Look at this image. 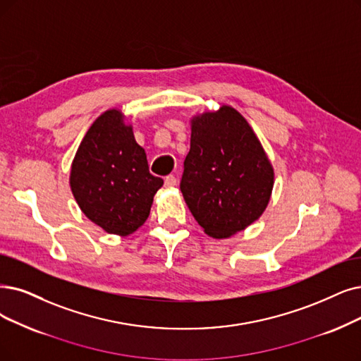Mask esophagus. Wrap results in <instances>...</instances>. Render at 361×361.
Masks as SVG:
<instances>
[{
  "mask_svg": "<svg viewBox=\"0 0 361 361\" xmlns=\"http://www.w3.org/2000/svg\"><path fill=\"white\" fill-rule=\"evenodd\" d=\"M176 185V176L173 175H169L166 179H164V186L166 188H173V186Z\"/></svg>",
  "mask_w": 361,
  "mask_h": 361,
  "instance_id": "34e87169",
  "label": "esophagus"
}]
</instances>
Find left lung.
I'll return each mask as SVG.
<instances>
[{"label":"left lung","mask_w":361,"mask_h":361,"mask_svg":"<svg viewBox=\"0 0 361 361\" xmlns=\"http://www.w3.org/2000/svg\"><path fill=\"white\" fill-rule=\"evenodd\" d=\"M274 186V169L253 128L233 106L191 118V148L180 191L198 225L228 238L261 218Z\"/></svg>","instance_id":"obj_1"}]
</instances>
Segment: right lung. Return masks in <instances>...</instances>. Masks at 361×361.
I'll return each mask as SVG.
<instances>
[{"label":"right lung","instance_id":"add662e5","mask_svg":"<svg viewBox=\"0 0 361 361\" xmlns=\"http://www.w3.org/2000/svg\"><path fill=\"white\" fill-rule=\"evenodd\" d=\"M81 212L108 234L126 237L145 224L163 179L149 173L147 154L112 108L94 120L82 137L69 176Z\"/></svg>","mask_w":361,"mask_h":361}]
</instances>
